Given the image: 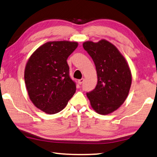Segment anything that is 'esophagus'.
I'll use <instances>...</instances> for the list:
<instances>
[{
    "label": "esophagus",
    "instance_id": "esophagus-1",
    "mask_svg": "<svg viewBox=\"0 0 157 157\" xmlns=\"http://www.w3.org/2000/svg\"><path fill=\"white\" fill-rule=\"evenodd\" d=\"M83 81H84V79L83 78H81V79H80V80L78 81V84L81 85L82 83H83Z\"/></svg>",
    "mask_w": 157,
    "mask_h": 157
}]
</instances>
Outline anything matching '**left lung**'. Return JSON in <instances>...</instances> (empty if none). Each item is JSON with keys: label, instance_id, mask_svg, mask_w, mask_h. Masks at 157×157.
I'll return each mask as SVG.
<instances>
[{"label": "left lung", "instance_id": "1", "mask_svg": "<svg viewBox=\"0 0 157 157\" xmlns=\"http://www.w3.org/2000/svg\"><path fill=\"white\" fill-rule=\"evenodd\" d=\"M83 48L94 61L98 82L93 91L87 93L92 109L107 115L125 102L132 84V73L127 60L119 49L107 40H87Z\"/></svg>", "mask_w": 157, "mask_h": 157}]
</instances>
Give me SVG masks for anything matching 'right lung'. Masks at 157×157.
<instances>
[{
    "mask_svg": "<svg viewBox=\"0 0 157 157\" xmlns=\"http://www.w3.org/2000/svg\"><path fill=\"white\" fill-rule=\"evenodd\" d=\"M78 45L74 41H49L27 60L24 72L27 94L32 103L46 114L63 110L76 92L67 59Z\"/></svg>",
    "mask_w": 157,
    "mask_h": 157,
    "instance_id": "right-lung-1",
    "label": "right lung"
}]
</instances>
